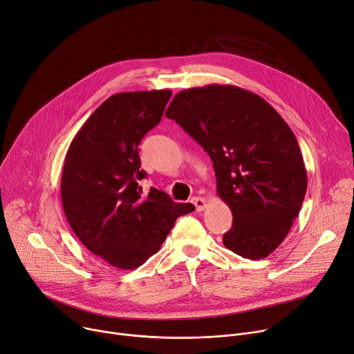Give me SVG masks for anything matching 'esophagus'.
I'll return each instance as SVG.
<instances>
[{"label": "esophagus", "instance_id": "obj_1", "mask_svg": "<svg viewBox=\"0 0 354 354\" xmlns=\"http://www.w3.org/2000/svg\"><path fill=\"white\" fill-rule=\"evenodd\" d=\"M192 203L196 205V210L197 212H203L205 209V205H207V203H205V200L203 197H193Z\"/></svg>", "mask_w": 354, "mask_h": 354}]
</instances>
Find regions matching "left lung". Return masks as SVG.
I'll use <instances>...</instances> for the list:
<instances>
[{
    "instance_id": "1",
    "label": "left lung",
    "mask_w": 354,
    "mask_h": 354,
    "mask_svg": "<svg viewBox=\"0 0 354 354\" xmlns=\"http://www.w3.org/2000/svg\"><path fill=\"white\" fill-rule=\"evenodd\" d=\"M213 161L217 194L233 227L224 245L250 260L272 254L292 228L307 190L299 142L260 95L210 84L177 93L165 111Z\"/></svg>"
}]
</instances>
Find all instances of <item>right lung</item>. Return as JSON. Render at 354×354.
Instances as JSON below:
<instances>
[{
	"mask_svg": "<svg viewBox=\"0 0 354 354\" xmlns=\"http://www.w3.org/2000/svg\"><path fill=\"white\" fill-rule=\"evenodd\" d=\"M170 90L114 94L73 138L61 176L68 224L88 250L113 267L133 270L156 254L190 203L151 189L141 196L138 144L161 120Z\"/></svg>",
	"mask_w": 354,
	"mask_h": 354,
	"instance_id": "obj_1",
	"label": "right lung"
}]
</instances>
